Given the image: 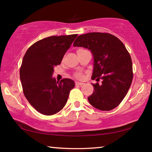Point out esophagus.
Instances as JSON below:
<instances>
[{"instance_id":"1","label":"esophagus","mask_w":152,"mask_h":152,"mask_svg":"<svg viewBox=\"0 0 152 152\" xmlns=\"http://www.w3.org/2000/svg\"><path fill=\"white\" fill-rule=\"evenodd\" d=\"M84 84V83L82 82H75V85H77V86H82V85Z\"/></svg>"}]
</instances>
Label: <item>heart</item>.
<instances>
[{"instance_id":"1","label":"heart","mask_w":152,"mask_h":152,"mask_svg":"<svg viewBox=\"0 0 152 152\" xmlns=\"http://www.w3.org/2000/svg\"><path fill=\"white\" fill-rule=\"evenodd\" d=\"M75 77L77 79H82L83 78V75L81 73V72H77V73H76L75 75Z\"/></svg>"}]
</instances>
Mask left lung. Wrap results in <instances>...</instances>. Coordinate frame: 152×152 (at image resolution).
<instances>
[{
    "mask_svg": "<svg viewBox=\"0 0 152 152\" xmlns=\"http://www.w3.org/2000/svg\"><path fill=\"white\" fill-rule=\"evenodd\" d=\"M75 47L88 49L94 63L92 80H102L92 84L93 94L88 100L101 111H111L126 96L133 80L132 61L123 43L109 33L90 32L80 35L74 41Z\"/></svg>",
    "mask_w": 152,
    "mask_h": 152,
    "instance_id": "1",
    "label": "left lung"
}]
</instances>
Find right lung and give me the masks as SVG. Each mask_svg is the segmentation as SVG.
Listing matches in <instances>:
<instances>
[{
  "instance_id": "add662e5",
  "label": "right lung",
  "mask_w": 152,
  "mask_h": 152,
  "mask_svg": "<svg viewBox=\"0 0 152 152\" xmlns=\"http://www.w3.org/2000/svg\"><path fill=\"white\" fill-rule=\"evenodd\" d=\"M77 34L52 36L31 45L20 68L23 91L31 105L45 115L58 113L64 107L75 82L70 79L57 82L54 67L61 64Z\"/></svg>"
}]
</instances>
